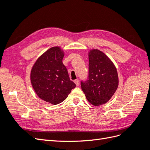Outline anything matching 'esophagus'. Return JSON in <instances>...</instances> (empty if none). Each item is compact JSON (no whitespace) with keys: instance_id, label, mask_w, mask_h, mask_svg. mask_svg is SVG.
<instances>
[{"instance_id":"1","label":"esophagus","mask_w":150,"mask_h":150,"mask_svg":"<svg viewBox=\"0 0 150 150\" xmlns=\"http://www.w3.org/2000/svg\"><path fill=\"white\" fill-rule=\"evenodd\" d=\"M74 82L75 83V84L76 85V86H79L80 85V81H79V80H75Z\"/></svg>"}]
</instances>
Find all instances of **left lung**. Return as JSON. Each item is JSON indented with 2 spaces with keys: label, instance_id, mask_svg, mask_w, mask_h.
<instances>
[{
  "label": "left lung",
  "instance_id": "obj_1",
  "mask_svg": "<svg viewBox=\"0 0 150 150\" xmlns=\"http://www.w3.org/2000/svg\"><path fill=\"white\" fill-rule=\"evenodd\" d=\"M118 83L116 68L110 59L99 50L90 51L88 79L81 83L89 103L95 106L105 103L116 92Z\"/></svg>",
  "mask_w": 150,
  "mask_h": 150
}]
</instances>
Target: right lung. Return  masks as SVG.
I'll return each instance as SVG.
<instances>
[{
	"mask_svg": "<svg viewBox=\"0 0 150 150\" xmlns=\"http://www.w3.org/2000/svg\"><path fill=\"white\" fill-rule=\"evenodd\" d=\"M64 53L58 47L48 49L38 59L30 73V81L37 95L56 105L67 98L76 87L62 64Z\"/></svg>",
	"mask_w": 150,
	"mask_h": 150,
	"instance_id": "right-lung-1",
	"label": "right lung"
}]
</instances>
